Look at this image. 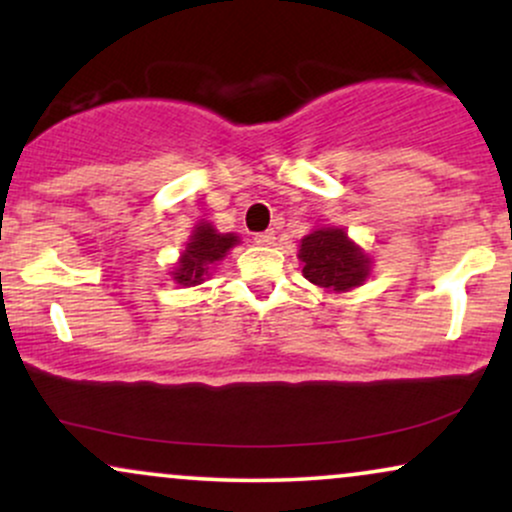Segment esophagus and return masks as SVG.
<instances>
[{
    "mask_svg": "<svg viewBox=\"0 0 512 512\" xmlns=\"http://www.w3.org/2000/svg\"><path fill=\"white\" fill-rule=\"evenodd\" d=\"M255 243H257V245H272V243H274V231L257 233V236H255Z\"/></svg>",
    "mask_w": 512,
    "mask_h": 512,
    "instance_id": "34e87169",
    "label": "esophagus"
}]
</instances>
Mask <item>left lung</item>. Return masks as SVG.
I'll use <instances>...</instances> for the list:
<instances>
[{"label": "left lung", "instance_id": "8db88e82", "mask_svg": "<svg viewBox=\"0 0 512 512\" xmlns=\"http://www.w3.org/2000/svg\"><path fill=\"white\" fill-rule=\"evenodd\" d=\"M303 276L322 289L346 291L368 276V257L346 238L342 228H317L301 240Z\"/></svg>", "mask_w": 512, "mask_h": 512}]
</instances>
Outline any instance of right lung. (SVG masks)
Wrapping results in <instances>:
<instances>
[{"mask_svg":"<svg viewBox=\"0 0 512 512\" xmlns=\"http://www.w3.org/2000/svg\"><path fill=\"white\" fill-rule=\"evenodd\" d=\"M236 243L238 236H233V233H216L209 223L199 226L195 236L187 243V250L182 252L178 269L173 272L175 281L185 286H195L199 281H204L209 264L219 262Z\"/></svg>","mask_w":512,"mask_h":512,"instance_id":"right-lung-1","label":"right lung"}]
</instances>
